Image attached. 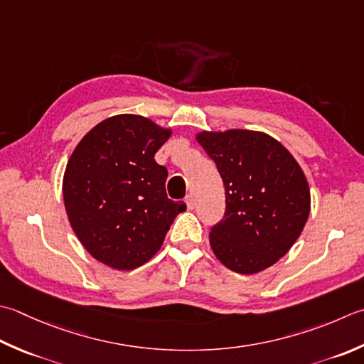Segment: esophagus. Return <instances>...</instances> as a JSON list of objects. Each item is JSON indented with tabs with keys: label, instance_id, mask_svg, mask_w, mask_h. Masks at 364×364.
<instances>
[{
	"label": "esophagus",
	"instance_id": "1",
	"mask_svg": "<svg viewBox=\"0 0 364 364\" xmlns=\"http://www.w3.org/2000/svg\"><path fill=\"white\" fill-rule=\"evenodd\" d=\"M184 202H186L188 210H194V206H196V200H194V197H192V196H188V197H186V200H184Z\"/></svg>",
	"mask_w": 364,
	"mask_h": 364
}]
</instances>
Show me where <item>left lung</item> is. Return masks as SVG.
Returning <instances> with one entry per match:
<instances>
[{
	"instance_id": "8db88e82",
	"label": "left lung",
	"mask_w": 364,
	"mask_h": 364,
	"mask_svg": "<svg viewBox=\"0 0 364 364\" xmlns=\"http://www.w3.org/2000/svg\"><path fill=\"white\" fill-rule=\"evenodd\" d=\"M196 140L215 161L225 188L224 219L210 232L213 252L240 274L274 265L309 218L311 192L300 164L260 131H202Z\"/></svg>"
}]
</instances>
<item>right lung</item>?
I'll list each match as a JSON object with an SVG mask.
<instances>
[{
    "label": "right lung",
    "mask_w": 364,
    "mask_h": 364,
    "mask_svg": "<svg viewBox=\"0 0 364 364\" xmlns=\"http://www.w3.org/2000/svg\"><path fill=\"white\" fill-rule=\"evenodd\" d=\"M170 135L145 117H110L83 135L64 170L70 227L92 257L118 272L151 259L186 210L167 197V168L154 161Z\"/></svg>",
    "instance_id": "obj_1"
}]
</instances>
